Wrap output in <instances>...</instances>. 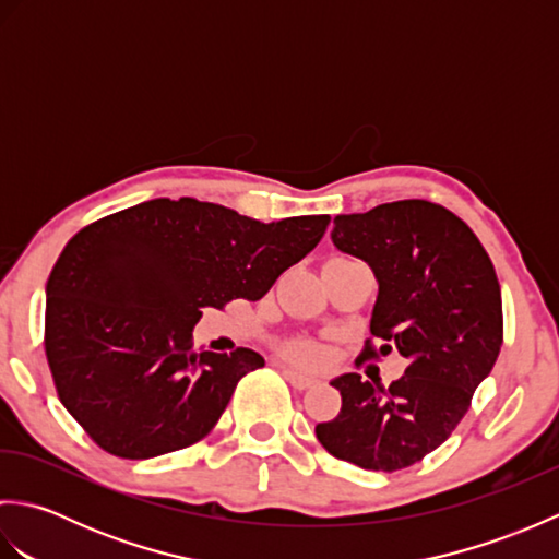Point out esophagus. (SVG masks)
I'll use <instances>...</instances> for the list:
<instances>
[{
	"instance_id": "obj_1",
	"label": "esophagus",
	"mask_w": 559,
	"mask_h": 559,
	"mask_svg": "<svg viewBox=\"0 0 559 559\" xmlns=\"http://www.w3.org/2000/svg\"><path fill=\"white\" fill-rule=\"evenodd\" d=\"M281 370H283V374H286L288 382H290L295 389H300V391H302V389H310V386L317 384L314 377L302 374V372H298V370H295V367H290V365H281Z\"/></svg>"
}]
</instances>
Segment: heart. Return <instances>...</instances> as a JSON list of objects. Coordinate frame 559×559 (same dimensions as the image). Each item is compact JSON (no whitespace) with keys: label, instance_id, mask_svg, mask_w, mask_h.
<instances>
[{"label":"heart","instance_id":"b5f03b06","mask_svg":"<svg viewBox=\"0 0 559 559\" xmlns=\"http://www.w3.org/2000/svg\"><path fill=\"white\" fill-rule=\"evenodd\" d=\"M288 355L295 360L307 362V365H314L319 360V350L314 346H310V343H293V346H288Z\"/></svg>","mask_w":559,"mask_h":559}]
</instances>
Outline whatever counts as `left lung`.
Segmentation results:
<instances>
[{
  "instance_id": "1",
  "label": "left lung",
  "mask_w": 559,
  "mask_h": 559,
  "mask_svg": "<svg viewBox=\"0 0 559 559\" xmlns=\"http://www.w3.org/2000/svg\"><path fill=\"white\" fill-rule=\"evenodd\" d=\"M331 240L370 264L379 283L362 358L408 360L384 389L341 374L334 420L314 427L331 456L365 471H401L456 430L502 348V293L485 247L449 209L403 199L336 216Z\"/></svg>"
}]
</instances>
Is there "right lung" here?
Instances as JSON below:
<instances>
[{
    "instance_id": "obj_1",
    "label": "right lung",
    "mask_w": 559,
    "mask_h": 559,
    "mask_svg": "<svg viewBox=\"0 0 559 559\" xmlns=\"http://www.w3.org/2000/svg\"><path fill=\"white\" fill-rule=\"evenodd\" d=\"M329 221L261 223L182 197L81 228L47 278L45 305L47 365L71 418L108 454L132 461L204 439L264 358L194 350L201 310L264 298Z\"/></svg>"
}]
</instances>
